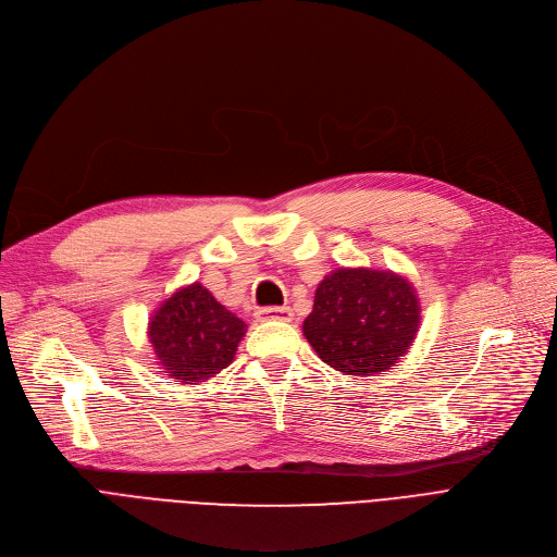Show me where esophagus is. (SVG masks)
Instances as JSON below:
<instances>
[{"label":"esophagus","mask_w":557,"mask_h":557,"mask_svg":"<svg viewBox=\"0 0 557 557\" xmlns=\"http://www.w3.org/2000/svg\"><path fill=\"white\" fill-rule=\"evenodd\" d=\"M256 319L260 321H292V310L287 306L283 308H258Z\"/></svg>","instance_id":"34e87169"}]
</instances>
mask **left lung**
I'll return each mask as SVG.
<instances>
[{
    "mask_svg": "<svg viewBox=\"0 0 557 557\" xmlns=\"http://www.w3.org/2000/svg\"><path fill=\"white\" fill-rule=\"evenodd\" d=\"M420 325L413 285L391 270L342 268L314 292L304 335L321 362L346 375H375L398 364Z\"/></svg>",
    "mask_w": 557,
    "mask_h": 557,
    "instance_id": "1",
    "label": "left lung"
}]
</instances>
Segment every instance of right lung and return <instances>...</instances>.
I'll use <instances>...</instances> for the list:
<instances>
[{"label":"right lung","instance_id":"obj_1","mask_svg":"<svg viewBox=\"0 0 557 557\" xmlns=\"http://www.w3.org/2000/svg\"><path fill=\"white\" fill-rule=\"evenodd\" d=\"M245 333L247 323L218 304L202 283L177 289L148 323L161 373L182 384L207 382L232 364Z\"/></svg>","mask_w":557,"mask_h":557}]
</instances>
